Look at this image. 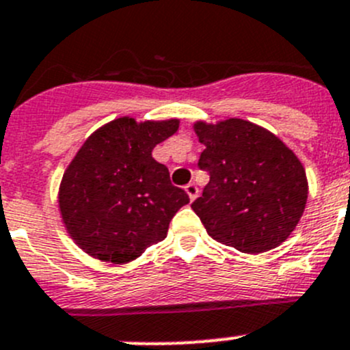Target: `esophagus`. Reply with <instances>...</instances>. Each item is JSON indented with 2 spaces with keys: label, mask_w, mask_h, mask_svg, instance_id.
<instances>
[{
  "label": "esophagus",
  "mask_w": 350,
  "mask_h": 350,
  "mask_svg": "<svg viewBox=\"0 0 350 350\" xmlns=\"http://www.w3.org/2000/svg\"><path fill=\"white\" fill-rule=\"evenodd\" d=\"M186 193H188V196H189V200H195V198L198 196V193H200V191H198V186L195 185V183H189V185H186Z\"/></svg>",
  "instance_id": "34e87169"
}]
</instances>
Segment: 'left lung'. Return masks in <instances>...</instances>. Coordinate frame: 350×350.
Here are the masks:
<instances>
[{
  "label": "left lung",
  "instance_id": "left-lung-1",
  "mask_svg": "<svg viewBox=\"0 0 350 350\" xmlns=\"http://www.w3.org/2000/svg\"><path fill=\"white\" fill-rule=\"evenodd\" d=\"M195 132L204 146L198 165L210 183L191 208L208 235L247 254L284 242L308 198L299 159L274 133L247 120L196 122Z\"/></svg>",
  "mask_w": 350,
  "mask_h": 350
}]
</instances>
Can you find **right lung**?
<instances>
[{"mask_svg": "<svg viewBox=\"0 0 350 350\" xmlns=\"http://www.w3.org/2000/svg\"><path fill=\"white\" fill-rule=\"evenodd\" d=\"M179 120L140 122L122 116L88 137L62 176L59 208L86 254L125 264L164 241L169 221L189 203L169 171L152 157L178 132Z\"/></svg>", "mask_w": 350, "mask_h": 350, "instance_id": "obj_1", "label": "right lung"}]
</instances>
